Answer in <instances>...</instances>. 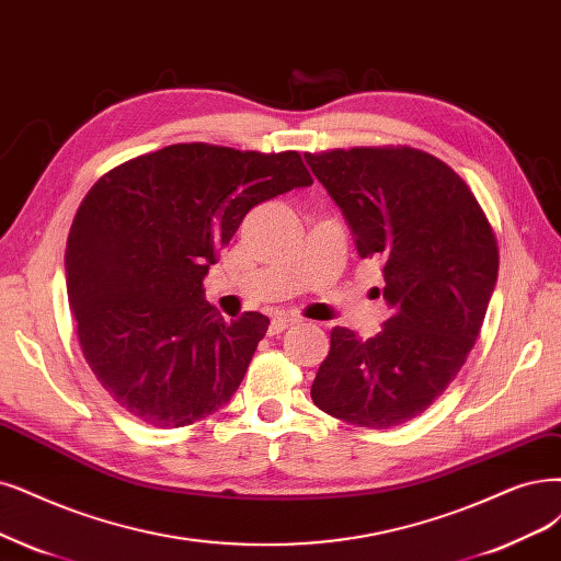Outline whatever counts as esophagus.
Instances as JSON below:
<instances>
[{"label":"esophagus","instance_id":"obj_1","mask_svg":"<svg viewBox=\"0 0 561 561\" xmlns=\"http://www.w3.org/2000/svg\"><path fill=\"white\" fill-rule=\"evenodd\" d=\"M296 323H300V319L298 317H288V314H279V317H275L273 319V330L275 333H282V330H286L288 325H296Z\"/></svg>","mask_w":561,"mask_h":561}]
</instances>
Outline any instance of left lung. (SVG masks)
Masks as SVG:
<instances>
[{
	"label": "left lung",
	"mask_w": 561,
	"mask_h": 561,
	"mask_svg": "<svg viewBox=\"0 0 561 561\" xmlns=\"http://www.w3.org/2000/svg\"><path fill=\"white\" fill-rule=\"evenodd\" d=\"M307 163L356 236L383 265L390 317L358 340L330 330L314 404L351 425L386 430L423 413L458 377L500 270L492 226L448 163L409 145L307 152Z\"/></svg>",
	"instance_id": "1"
}]
</instances>
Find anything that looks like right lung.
I'll use <instances>...</instances> for the list:
<instances>
[{"instance_id":"1","label":"right lung","mask_w":561,"mask_h":561,"mask_svg":"<svg viewBox=\"0 0 561 561\" xmlns=\"http://www.w3.org/2000/svg\"><path fill=\"white\" fill-rule=\"evenodd\" d=\"M302 157L178 142L103 173L67 238V294L96 381L152 427H184L231 400L267 317L226 323L207 267L254 205L312 184Z\"/></svg>"}]
</instances>
